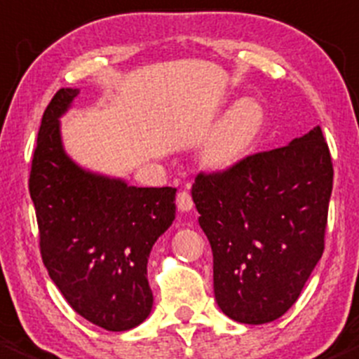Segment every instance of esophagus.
Returning <instances> with one entry per match:
<instances>
[{"mask_svg": "<svg viewBox=\"0 0 359 359\" xmlns=\"http://www.w3.org/2000/svg\"><path fill=\"white\" fill-rule=\"evenodd\" d=\"M176 204L181 212H188V210L194 209V201H191V195L188 191H180L178 197H176Z\"/></svg>", "mask_w": 359, "mask_h": 359, "instance_id": "obj_1", "label": "esophagus"}]
</instances>
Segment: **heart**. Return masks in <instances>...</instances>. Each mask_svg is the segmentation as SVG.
<instances>
[{"mask_svg":"<svg viewBox=\"0 0 359 359\" xmlns=\"http://www.w3.org/2000/svg\"><path fill=\"white\" fill-rule=\"evenodd\" d=\"M264 112L254 100H242L224 116L202 149V162L212 171H226L247 154L259 135Z\"/></svg>","mask_w":359,"mask_h":359,"instance_id":"obj_1","label":"heart"}]
</instances>
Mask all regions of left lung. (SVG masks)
I'll return each mask as SVG.
<instances>
[{"mask_svg": "<svg viewBox=\"0 0 359 359\" xmlns=\"http://www.w3.org/2000/svg\"><path fill=\"white\" fill-rule=\"evenodd\" d=\"M332 181L320 126L282 149L195 178L191 198L224 315L262 325L289 311L323 254Z\"/></svg>", "mask_w": 359, "mask_h": 359, "instance_id": "obj_1", "label": "left lung"}]
</instances>
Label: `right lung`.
Listing matches in <instances>:
<instances>
[{
	"label": "right lung",
	"instance_id": "add662e5",
	"mask_svg": "<svg viewBox=\"0 0 359 359\" xmlns=\"http://www.w3.org/2000/svg\"><path fill=\"white\" fill-rule=\"evenodd\" d=\"M79 90L62 88L43 114L29 191L48 275L76 313L124 332L152 311L150 250L176 216V188H138L81 168L65 152L60 117Z\"/></svg>",
	"mask_w": 359,
	"mask_h": 359
}]
</instances>
